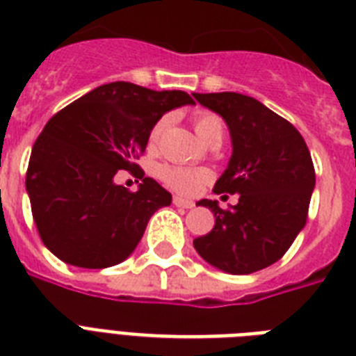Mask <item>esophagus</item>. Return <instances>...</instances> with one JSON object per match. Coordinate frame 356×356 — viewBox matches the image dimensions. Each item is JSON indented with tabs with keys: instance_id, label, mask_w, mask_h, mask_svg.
<instances>
[{
	"instance_id": "esophagus-1",
	"label": "esophagus",
	"mask_w": 356,
	"mask_h": 356,
	"mask_svg": "<svg viewBox=\"0 0 356 356\" xmlns=\"http://www.w3.org/2000/svg\"><path fill=\"white\" fill-rule=\"evenodd\" d=\"M172 204H175L176 208H184V209L195 208V202H191V200H186V198H180V197L172 198Z\"/></svg>"
}]
</instances>
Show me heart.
I'll return each instance as SVG.
<instances>
[{"label": "heart", "mask_w": 356, "mask_h": 356, "mask_svg": "<svg viewBox=\"0 0 356 356\" xmlns=\"http://www.w3.org/2000/svg\"><path fill=\"white\" fill-rule=\"evenodd\" d=\"M170 124V117L165 115L154 124L148 135L150 145H158L161 135L165 134V129ZM195 129L200 135V139L208 143L209 139H213L217 135L222 137V122L221 118L213 115V113H198L195 117ZM159 180L163 181L165 186L170 187L172 191H178L181 195H191L202 186L204 181L209 178L208 170L200 169H189V167H176V165H161L158 170Z\"/></svg>", "instance_id": "heart-1"}]
</instances>
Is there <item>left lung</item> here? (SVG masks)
Listing matches in <instances>:
<instances>
[{"label":"left lung","mask_w":356,"mask_h":356,"mask_svg":"<svg viewBox=\"0 0 356 356\" xmlns=\"http://www.w3.org/2000/svg\"><path fill=\"white\" fill-rule=\"evenodd\" d=\"M221 115L232 137V158L213 191L239 195L230 209L202 198L216 227L193 241L209 266L249 275L278 261L307 225L316 172L302 135L261 102L239 92H193Z\"/></svg>","instance_id":"8db88e82"}]
</instances>
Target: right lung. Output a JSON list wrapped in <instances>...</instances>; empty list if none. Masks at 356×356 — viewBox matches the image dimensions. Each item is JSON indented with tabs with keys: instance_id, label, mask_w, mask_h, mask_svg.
Here are the masks:
<instances>
[{
	"instance_id": "right-lung-1",
	"label": "right lung",
	"mask_w": 356,
	"mask_h": 356,
	"mask_svg": "<svg viewBox=\"0 0 356 356\" xmlns=\"http://www.w3.org/2000/svg\"><path fill=\"white\" fill-rule=\"evenodd\" d=\"M195 104L184 90L115 81L55 113L31 150L26 189L42 243L65 264L104 269L128 258L167 189L137 169L150 129L165 113ZM139 172L137 192L114 184L118 170Z\"/></svg>"
}]
</instances>
